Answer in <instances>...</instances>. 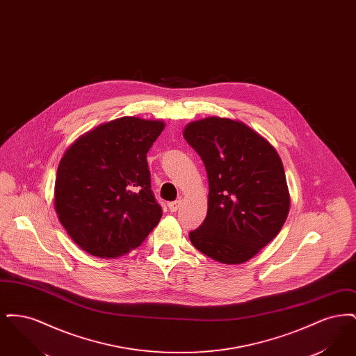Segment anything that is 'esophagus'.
<instances>
[{"label": "esophagus", "mask_w": 356, "mask_h": 356, "mask_svg": "<svg viewBox=\"0 0 356 356\" xmlns=\"http://www.w3.org/2000/svg\"><path fill=\"white\" fill-rule=\"evenodd\" d=\"M180 205H181V200H175V202L168 204L170 212H176L180 208Z\"/></svg>", "instance_id": "1"}]
</instances>
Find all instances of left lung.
I'll return each mask as SVG.
<instances>
[{
	"instance_id": "1",
	"label": "left lung",
	"mask_w": 356,
	"mask_h": 356,
	"mask_svg": "<svg viewBox=\"0 0 356 356\" xmlns=\"http://www.w3.org/2000/svg\"><path fill=\"white\" fill-rule=\"evenodd\" d=\"M183 135L202 157L209 184L207 218L189 232L191 243L224 264L250 260L287 219L289 193L279 154L235 120L193 121Z\"/></svg>"
}]
</instances>
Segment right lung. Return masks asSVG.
Returning a JSON list of instances; mask_svg holds the SVG:
<instances>
[{"mask_svg": "<svg viewBox=\"0 0 356 356\" xmlns=\"http://www.w3.org/2000/svg\"><path fill=\"white\" fill-rule=\"evenodd\" d=\"M157 120L121 118L81 136L63 156L54 208L88 254L118 257L138 247L163 216L147 153L164 129Z\"/></svg>", "mask_w": 356, "mask_h": 356, "instance_id": "1", "label": "right lung"}]
</instances>
